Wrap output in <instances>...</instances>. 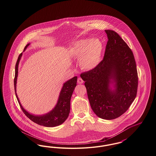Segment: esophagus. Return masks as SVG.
Instances as JSON below:
<instances>
[{"label": "esophagus", "mask_w": 156, "mask_h": 156, "mask_svg": "<svg viewBox=\"0 0 156 156\" xmlns=\"http://www.w3.org/2000/svg\"><path fill=\"white\" fill-rule=\"evenodd\" d=\"M77 82H78V83L81 84V83H82L83 82V81L82 80V79L81 78H78V80H77Z\"/></svg>", "instance_id": "esophagus-1"}]
</instances>
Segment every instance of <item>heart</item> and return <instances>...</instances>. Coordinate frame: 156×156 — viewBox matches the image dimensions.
Segmentation results:
<instances>
[{
  "label": "heart",
  "mask_w": 156,
  "mask_h": 156,
  "mask_svg": "<svg viewBox=\"0 0 156 156\" xmlns=\"http://www.w3.org/2000/svg\"><path fill=\"white\" fill-rule=\"evenodd\" d=\"M102 51V44L98 39L80 40L71 48V54L76 58H80V63L82 68L91 70L100 62Z\"/></svg>",
  "instance_id": "heart-1"
}]
</instances>
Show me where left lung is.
Listing matches in <instances>:
<instances>
[{
	"label": "left lung",
	"mask_w": 156,
	"mask_h": 156,
	"mask_svg": "<svg viewBox=\"0 0 156 156\" xmlns=\"http://www.w3.org/2000/svg\"><path fill=\"white\" fill-rule=\"evenodd\" d=\"M108 41L104 59L96 68L80 75L85 81L91 108L102 119L112 120L123 115L137 95L138 75L133 54L113 30H105ZM113 83L115 89L110 84Z\"/></svg>",
	"instance_id": "1"
}]
</instances>
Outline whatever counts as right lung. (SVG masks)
I'll list each match as a JSON object with an SVG mask.
<instances>
[{
    "mask_svg": "<svg viewBox=\"0 0 156 156\" xmlns=\"http://www.w3.org/2000/svg\"><path fill=\"white\" fill-rule=\"evenodd\" d=\"M29 45L30 44H27L26 45L24 51ZM22 55V53L19 55L18 59L16 62L15 67L14 86L16 96L22 111L28 118L39 125L45 127H55L61 125L67 119L70 112V101L74 90L76 85L77 76L73 77L64 83L59 94L57 104L51 111L41 116H36L30 114L23 108L16 94V82L18 75V66Z\"/></svg>",
    "mask_w": 156,
    "mask_h": 156,
    "instance_id": "right-lung-1",
    "label": "right lung"
}]
</instances>
